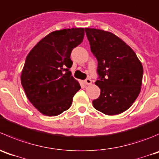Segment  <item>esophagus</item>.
Here are the masks:
<instances>
[{"label": "esophagus", "instance_id": "34e87169", "mask_svg": "<svg viewBox=\"0 0 159 159\" xmlns=\"http://www.w3.org/2000/svg\"><path fill=\"white\" fill-rule=\"evenodd\" d=\"M85 83H86V85H91L92 84V80L90 79H86L85 80Z\"/></svg>", "mask_w": 159, "mask_h": 159}]
</instances>
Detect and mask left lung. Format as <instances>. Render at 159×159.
Returning a JSON list of instances; mask_svg holds the SVG:
<instances>
[{"label": "left lung", "mask_w": 159, "mask_h": 159, "mask_svg": "<svg viewBox=\"0 0 159 159\" xmlns=\"http://www.w3.org/2000/svg\"><path fill=\"white\" fill-rule=\"evenodd\" d=\"M85 31L100 78L95 82L100 95L93 100V107L106 115L121 114L141 92L142 64L132 48L112 32L88 28Z\"/></svg>", "instance_id": "8db88e82"}]
</instances>
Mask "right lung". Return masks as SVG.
<instances>
[{
	"mask_svg": "<svg viewBox=\"0 0 159 159\" xmlns=\"http://www.w3.org/2000/svg\"><path fill=\"white\" fill-rule=\"evenodd\" d=\"M84 38V28H67L49 33L27 56L21 82L28 100L43 115L54 117L71 107L80 90L70 71V54Z\"/></svg>",
	"mask_w": 159,
	"mask_h": 159,
	"instance_id": "right-lung-1",
	"label": "right lung"
}]
</instances>
